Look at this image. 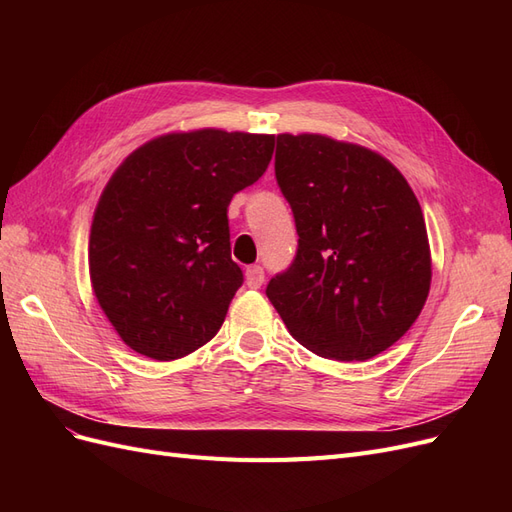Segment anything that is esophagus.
Masks as SVG:
<instances>
[{
    "instance_id": "34e87169",
    "label": "esophagus",
    "mask_w": 512,
    "mask_h": 512,
    "mask_svg": "<svg viewBox=\"0 0 512 512\" xmlns=\"http://www.w3.org/2000/svg\"><path fill=\"white\" fill-rule=\"evenodd\" d=\"M262 282H265V271H262L260 265H252L245 269V284L250 288H260Z\"/></svg>"
}]
</instances>
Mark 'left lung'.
Returning a JSON list of instances; mask_svg holds the SVG:
<instances>
[{"mask_svg": "<svg viewBox=\"0 0 512 512\" xmlns=\"http://www.w3.org/2000/svg\"><path fill=\"white\" fill-rule=\"evenodd\" d=\"M277 185L299 250L267 297L301 346L367 361L404 337L431 284L421 205L406 177L367 147L324 134H277Z\"/></svg>", "mask_w": 512, "mask_h": 512, "instance_id": "obj_1", "label": "left lung"}]
</instances>
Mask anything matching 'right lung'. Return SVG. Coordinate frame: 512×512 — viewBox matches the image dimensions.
Here are the masks:
<instances>
[{"label": "right lung", "mask_w": 512, "mask_h": 512, "mask_svg": "<svg viewBox=\"0 0 512 512\" xmlns=\"http://www.w3.org/2000/svg\"><path fill=\"white\" fill-rule=\"evenodd\" d=\"M273 134L170 132L119 164L98 200L89 277L123 344L175 361L220 331L243 284L228 205L265 173Z\"/></svg>", "instance_id": "obj_1"}]
</instances>
